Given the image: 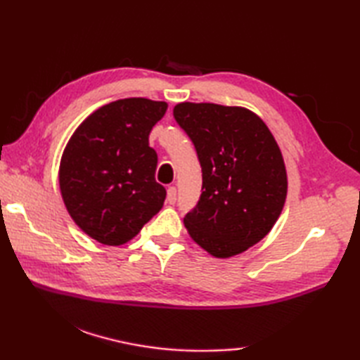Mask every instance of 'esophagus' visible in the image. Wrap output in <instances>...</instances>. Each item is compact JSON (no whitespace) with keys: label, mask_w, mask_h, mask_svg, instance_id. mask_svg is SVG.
Returning <instances> with one entry per match:
<instances>
[{"label":"esophagus","mask_w":360,"mask_h":360,"mask_svg":"<svg viewBox=\"0 0 360 360\" xmlns=\"http://www.w3.org/2000/svg\"><path fill=\"white\" fill-rule=\"evenodd\" d=\"M167 202L168 204H174L176 202V187L170 186L167 188Z\"/></svg>","instance_id":"1"}]
</instances>
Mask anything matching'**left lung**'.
Instances as JSON below:
<instances>
[{"label": "left lung", "mask_w": 360, "mask_h": 360, "mask_svg": "<svg viewBox=\"0 0 360 360\" xmlns=\"http://www.w3.org/2000/svg\"><path fill=\"white\" fill-rule=\"evenodd\" d=\"M173 116L195 145L202 173L187 231L213 257L241 254L269 233L285 205L278 145L264 122L240 106L184 102Z\"/></svg>", "instance_id": "left-lung-1"}]
</instances>
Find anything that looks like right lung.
<instances>
[{
	"label": "right lung",
	"mask_w": 360,
	"mask_h": 360,
	"mask_svg": "<svg viewBox=\"0 0 360 360\" xmlns=\"http://www.w3.org/2000/svg\"><path fill=\"white\" fill-rule=\"evenodd\" d=\"M165 111V102L120 98L91 114L68 142L60 190L91 238L119 246L162 209L167 192L155 179L158 155L148 136Z\"/></svg>",
	"instance_id": "obj_1"
}]
</instances>
